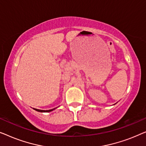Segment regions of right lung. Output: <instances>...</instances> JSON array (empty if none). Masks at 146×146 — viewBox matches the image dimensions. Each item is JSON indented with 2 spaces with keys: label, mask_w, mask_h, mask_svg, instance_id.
I'll return each mask as SVG.
<instances>
[{
  "label": "right lung",
  "mask_w": 146,
  "mask_h": 146,
  "mask_svg": "<svg viewBox=\"0 0 146 146\" xmlns=\"http://www.w3.org/2000/svg\"><path fill=\"white\" fill-rule=\"evenodd\" d=\"M35 110H36V111L38 112H51L52 111L55 109V108H53V109H51V110H39V109H36V108H34Z\"/></svg>",
  "instance_id": "add662e5"
}]
</instances>
